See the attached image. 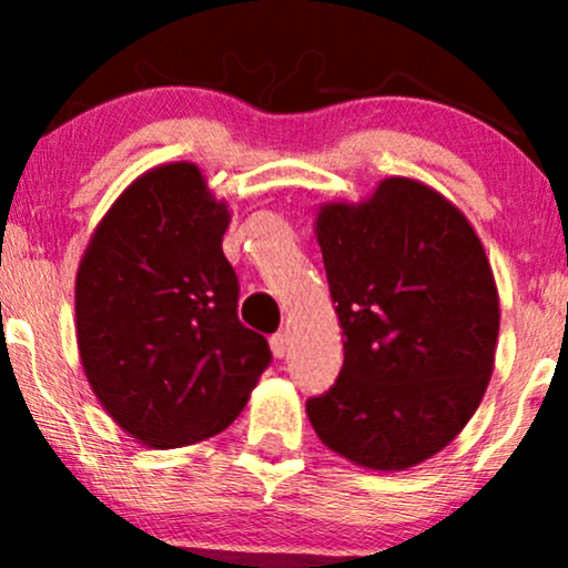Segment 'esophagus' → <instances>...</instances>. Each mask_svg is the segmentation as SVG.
<instances>
[{"label": "esophagus", "mask_w": 568, "mask_h": 568, "mask_svg": "<svg viewBox=\"0 0 568 568\" xmlns=\"http://www.w3.org/2000/svg\"><path fill=\"white\" fill-rule=\"evenodd\" d=\"M270 347H272V355L275 357H288L291 352V338L288 334H275L270 338Z\"/></svg>", "instance_id": "1"}]
</instances>
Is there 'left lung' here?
Returning a JSON list of instances; mask_svg holds the SVG:
<instances>
[{
	"mask_svg": "<svg viewBox=\"0 0 568 568\" xmlns=\"http://www.w3.org/2000/svg\"><path fill=\"white\" fill-rule=\"evenodd\" d=\"M315 234L344 363L306 416L352 465H422L465 429L491 379L499 293L484 243L452 200L408 175L361 202H323Z\"/></svg>",
	"mask_w": 568,
	"mask_h": 568,
	"instance_id": "8db88e82",
	"label": "left lung"
}]
</instances>
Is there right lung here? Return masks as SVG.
I'll use <instances>...</instances> for the list:
<instances>
[{
    "mask_svg": "<svg viewBox=\"0 0 568 568\" xmlns=\"http://www.w3.org/2000/svg\"><path fill=\"white\" fill-rule=\"evenodd\" d=\"M230 221L194 162H165L122 189L82 253V371L103 410L149 448L224 433L270 366L266 338L237 321V277L221 251Z\"/></svg>",
    "mask_w": 568,
    "mask_h": 568,
    "instance_id": "1",
    "label": "right lung"
}]
</instances>
